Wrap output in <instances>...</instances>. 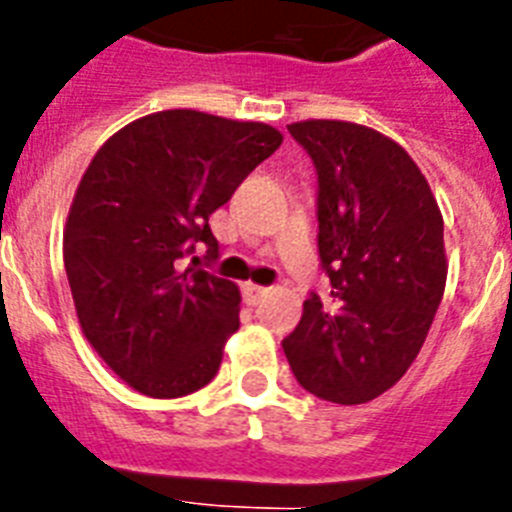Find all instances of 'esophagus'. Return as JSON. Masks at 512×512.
<instances>
[{
  "instance_id": "34e87169",
  "label": "esophagus",
  "mask_w": 512,
  "mask_h": 512,
  "mask_svg": "<svg viewBox=\"0 0 512 512\" xmlns=\"http://www.w3.org/2000/svg\"><path fill=\"white\" fill-rule=\"evenodd\" d=\"M241 295H244V303L247 305H257L268 295V287H257V284H244L241 287Z\"/></svg>"
}]
</instances>
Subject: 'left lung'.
I'll return each mask as SVG.
<instances>
[{
	"label": "left lung",
	"mask_w": 512,
	"mask_h": 512,
	"mask_svg": "<svg viewBox=\"0 0 512 512\" xmlns=\"http://www.w3.org/2000/svg\"><path fill=\"white\" fill-rule=\"evenodd\" d=\"M316 167L319 260L329 295L308 292L284 353L297 382L332 404H366L420 353L446 287L444 220L420 167L380 132L297 122Z\"/></svg>",
	"instance_id": "8db88e82"
}]
</instances>
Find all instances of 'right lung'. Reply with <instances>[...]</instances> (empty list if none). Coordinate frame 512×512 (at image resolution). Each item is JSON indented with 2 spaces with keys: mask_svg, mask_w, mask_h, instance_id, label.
I'll use <instances>...</instances> for the list:
<instances>
[{
  "mask_svg": "<svg viewBox=\"0 0 512 512\" xmlns=\"http://www.w3.org/2000/svg\"><path fill=\"white\" fill-rule=\"evenodd\" d=\"M281 146V132L191 108L119 130L84 172L63 263L84 337L132 388L180 398L220 369L239 287L185 260L220 257L209 215Z\"/></svg>",
  "mask_w": 512,
  "mask_h": 512,
  "instance_id": "1",
  "label": "right lung"
}]
</instances>
